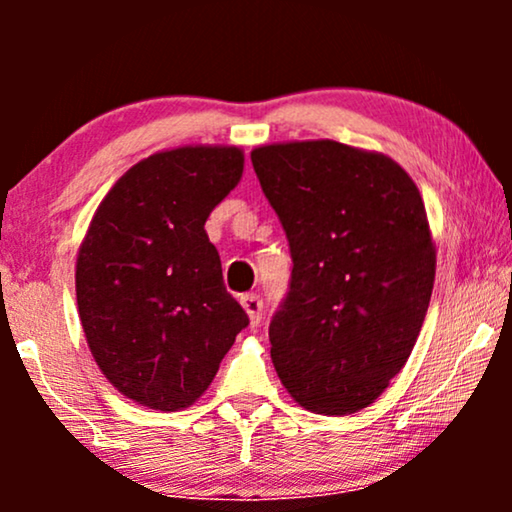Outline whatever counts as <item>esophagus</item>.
Wrapping results in <instances>:
<instances>
[{
	"label": "esophagus",
	"instance_id": "34e87169",
	"mask_svg": "<svg viewBox=\"0 0 512 512\" xmlns=\"http://www.w3.org/2000/svg\"><path fill=\"white\" fill-rule=\"evenodd\" d=\"M240 303L244 307V312L249 314V324L251 326L261 324V319H263V300H261V296H256V293H247V296H242Z\"/></svg>",
	"mask_w": 512,
	"mask_h": 512
}]
</instances>
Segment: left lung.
Here are the masks:
<instances>
[{
  "instance_id": "1",
  "label": "left lung",
  "mask_w": 512,
  "mask_h": 512,
  "mask_svg": "<svg viewBox=\"0 0 512 512\" xmlns=\"http://www.w3.org/2000/svg\"><path fill=\"white\" fill-rule=\"evenodd\" d=\"M256 177L286 230L293 270L270 321V356L317 415L368 408L422 331L436 244L410 174L333 139L258 146Z\"/></svg>"
}]
</instances>
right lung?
Here are the masks:
<instances>
[{"mask_svg": "<svg viewBox=\"0 0 512 512\" xmlns=\"http://www.w3.org/2000/svg\"><path fill=\"white\" fill-rule=\"evenodd\" d=\"M242 172L237 146L158 151L93 214L76 256V303L95 363L130 401L163 412L193 405L249 324L205 230Z\"/></svg>", "mask_w": 512, "mask_h": 512, "instance_id": "1", "label": "right lung"}]
</instances>
